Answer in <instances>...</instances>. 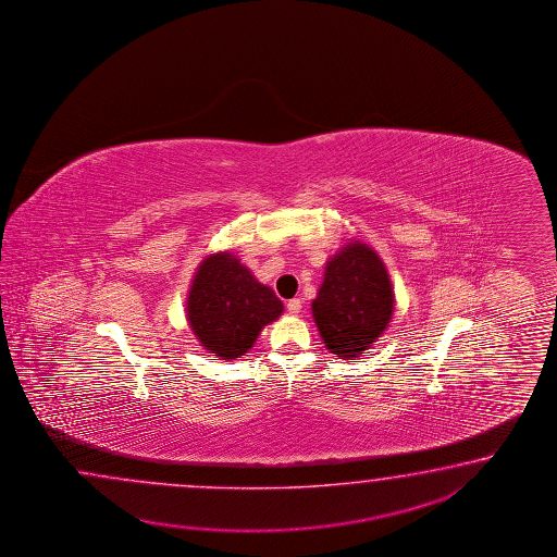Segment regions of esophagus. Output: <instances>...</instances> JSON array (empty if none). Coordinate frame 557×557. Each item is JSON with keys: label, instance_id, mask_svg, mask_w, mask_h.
<instances>
[{"label": "esophagus", "instance_id": "obj_1", "mask_svg": "<svg viewBox=\"0 0 557 557\" xmlns=\"http://www.w3.org/2000/svg\"><path fill=\"white\" fill-rule=\"evenodd\" d=\"M300 308H302V300H300V298H293V300H288V305H286V310H288L290 314H298Z\"/></svg>", "mask_w": 557, "mask_h": 557}]
</instances>
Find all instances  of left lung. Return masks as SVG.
<instances>
[{"instance_id": "left-lung-1", "label": "left lung", "mask_w": 557, "mask_h": 557, "mask_svg": "<svg viewBox=\"0 0 557 557\" xmlns=\"http://www.w3.org/2000/svg\"><path fill=\"white\" fill-rule=\"evenodd\" d=\"M312 319L332 355L355 360L364 355L391 324L394 288L379 252L350 240L324 267L312 300Z\"/></svg>"}]
</instances>
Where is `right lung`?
I'll return each mask as SVG.
<instances>
[{"label": "right lung", "instance_id": "right-lung-1", "mask_svg": "<svg viewBox=\"0 0 557 557\" xmlns=\"http://www.w3.org/2000/svg\"><path fill=\"white\" fill-rule=\"evenodd\" d=\"M283 310L273 288L259 283L231 250L211 252L199 262L185 302L190 331L219 360L247 355Z\"/></svg>", "mask_w": 557, "mask_h": 557}]
</instances>
